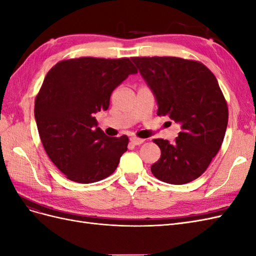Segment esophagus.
Here are the masks:
<instances>
[{
  "label": "esophagus",
  "instance_id": "obj_1",
  "mask_svg": "<svg viewBox=\"0 0 256 256\" xmlns=\"http://www.w3.org/2000/svg\"><path fill=\"white\" fill-rule=\"evenodd\" d=\"M145 140H143V138H136V136H131L130 138V142L132 143L134 145H141L142 143H144Z\"/></svg>",
  "mask_w": 256,
  "mask_h": 256
}]
</instances>
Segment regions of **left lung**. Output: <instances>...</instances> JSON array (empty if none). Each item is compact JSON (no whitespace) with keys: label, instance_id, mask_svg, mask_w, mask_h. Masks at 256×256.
Segmentation results:
<instances>
[{"label":"left lung","instance_id":"left-lung-1","mask_svg":"<svg viewBox=\"0 0 256 256\" xmlns=\"http://www.w3.org/2000/svg\"><path fill=\"white\" fill-rule=\"evenodd\" d=\"M131 60L156 98L157 114L180 125L174 143L154 140L161 157L152 166V173L172 184L196 180L219 152L228 127V104L218 81L196 60L173 56Z\"/></svg>","mask_w":256,"mask_h":256}]
</instances>
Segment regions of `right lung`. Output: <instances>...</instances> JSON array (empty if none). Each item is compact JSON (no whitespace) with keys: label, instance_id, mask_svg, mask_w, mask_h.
Segmentation results:
<instances>
[{"label":"right lung","instance_id":"1","mask_svg":"<svg viewBox=\"0 0 256 256\" xmlns=\"http://www.w3.org/2000/svg\"><path fill=\"white\" fill-rule=\"evenodd\" d=\"M129 58H79L50 69L35 100L44 148L68 180L90 184L110 176L127 150L128 138L104 134L94 115L108 110L112 92L136 74Z\"/></svg>","mask_w":256,"mask_h":256}]
</instances>
